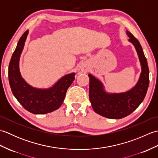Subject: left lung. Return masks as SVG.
<instances>
[{
    "label": "left lung",
    "instance_id": "1",
    "mask_svg": "<svg viewBox=\"0 0 158 158\" xmlns=\"http://www.w3.org/2000/svg\"><path fill=\"white\" fill-rule=\"evenodd\" d=\"M129 41L135 45L141 64L142 72L135 87L124 93L108 94L102 83L89 74V100L94 111L109 119H122L135 110L143 101L149 83V70L147 59L139 41L127 31Z\"/></svg>",
    "mask_w": 158,
    "mask_h": 158
}]
</instances>
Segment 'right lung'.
<instances>
[{
  "label": "right lung",
  "mask_w": 158,
  "mask_h": 158,
  "mask_svg": "<svg viewBox=\"0 0 158 158\" xmlns=\"http://www.w3.org/2000/svg\"><path fill=\"white\" fill-rule=\"evenodd\" d=\"M28 30L19 39L9 65V81L13 94L28 111L33 114H45L58 109L64 100L67 89L75 80V73L60 79L52 88L41 89L29 85L20 75L19 60Z\"/></svg>",
  "instance_id": "add662e5"
}]
</instances>
